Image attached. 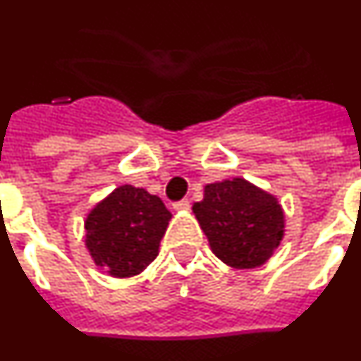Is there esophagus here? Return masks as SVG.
Segmentation results:
<instances>
[{
	"label": "esophagus",
	"mask_w": 361,
	"mask_h": 361,
	"mask_svg": "<svg viewBox=\"0 0 361 361\" xmlns=\"http://www.w3.org/2000/svg\"><path fill=\"white\" fill-rule=\"evenodd\" d=\"M173 209L175 212H188V209H190V200H178V202L173 204Z\"/></svg>",
	"instance_id": "34e87169"
}]
</instances>
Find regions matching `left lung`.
Returning a JSON list of instances; mask_svg holds the SVG:
<instances>
[{"label":"left lung","instance_id":"1","mask_svg":"<svg viewBox=\"0 0 361 361\" xmlns=\"http://www.w3.org/2000/svg\"><path fill=\"white\" fill-rule=\"evenodd\" d=\"M193 213L213 253L237 269L266 264L283 238L286 220L276 197L240 177L208 184Z\"/></svg>","mask_w":361,"mask_h":361}]
</instances>
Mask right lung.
<instances>
[{
    "mask_svg": "<svg viewBox=\"0 0 361 361\" xmlns=\"http://www.w3.org/2000/svg\"><path fill=\"white\" fill-rule=\"evenodd\" d=\"M171 213L142 188H116L85 220L86 250L110 276L139 275L159 255Z\"/></svg>",
    "mask_w": 361,
    "mask_h": 361,
    "instance_id": "right-lung-1",
    "label": "right lung"
}]
</instances>
